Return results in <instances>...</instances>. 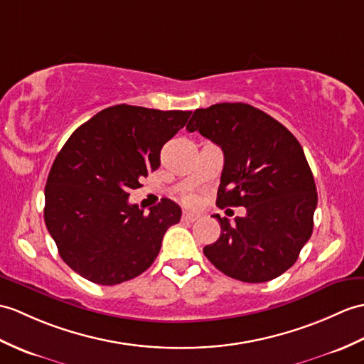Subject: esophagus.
Here are the masks:
<instances>
[{
	"instance_id": "34e87169",
	"label": "esophagus",
	"mask_w": 364,
	"mask_h": 364,
	"mask_svg": "<svg viewBox=\"0 0 364 364\" xmlns=\"http://www.w3.org/2000/svg\"><path fill=\"white\" fill-rule=\"evenodd\" d=\"M181 220L183 222H188V223H193V222L198 220V215L197 214H192V213H183Z\"/></svg>"
}]
</instances>
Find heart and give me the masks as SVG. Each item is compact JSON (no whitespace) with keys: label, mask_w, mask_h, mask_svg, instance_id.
<instances>
[{"label":"heart","mask_w":364,"mask_h":364,"mask_svg":"<svg viewBox=\"0 0 364 364\" xmlns=\"http://www.w3.org/2000/svg\"><path fill=\"white\" fill-rule=\"evenodd\" d=\"M184 203H186V205H196V203H197V200H196V197H192V196H188V197H186L184 198Z\"/></svg>","instance_id":"obj_1"}]
</instances>
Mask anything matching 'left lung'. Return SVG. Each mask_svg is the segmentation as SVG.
Instances as JSON below:
<instances>
[{"label": "left lung", "instance_id": "8db88e82", "mask_svg": "<svg viewBox=\"0 0 364 364\" xmlns=\"http://www.w3.org/2000/svg\"><path fill=\"white\" fill-rule=\"evenodd\" d=\"M222 147L217 206L247 215L215 217L222 232L203 248L217 269L242 282H267L298 260L314 231L318 193L298 139L262 109L242 102L198 108L186 127Z\"/></svg>", "mask_w": 364, "mask_h": 364}]
</instances>
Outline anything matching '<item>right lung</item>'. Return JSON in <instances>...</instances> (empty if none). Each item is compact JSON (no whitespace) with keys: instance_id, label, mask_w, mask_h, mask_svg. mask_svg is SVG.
I'll list each match as a JSON object with an SVG mask.
<instances>
[{"instance_id":"right-lung-1","label":"right lung","mask_w":364,"mask_h":364,"mask_svg":"<svg viewBox=\"0 0 364 364\" xmlns=\"http://www.w3.org/2000/svg\"><path fill=\"white\" fill-rule=\"evenodd\" d=\"M191 114L121 104L92 116L65 142L48 175L45 223L75 273L116 285L154 264L181 208L164 198L144 214L129 192L159 167L163 146Z\"/></svg>"}]
</instances>
